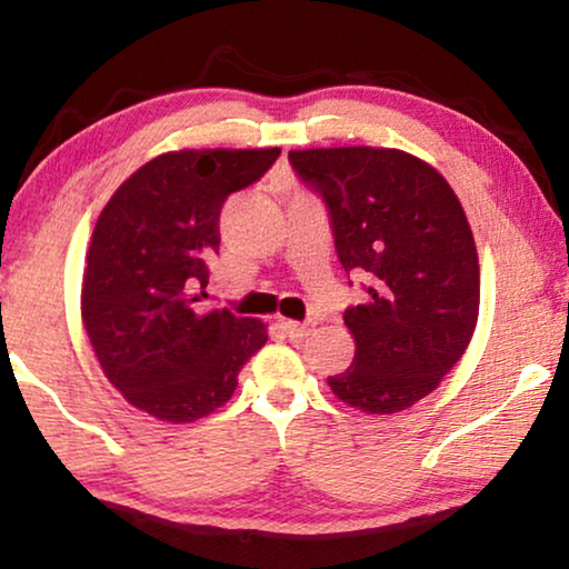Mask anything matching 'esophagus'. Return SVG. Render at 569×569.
I'll return each instance as SVG.
<instances>
[{
	"mask_svg": "<svg viewBox=\"0 0 569 569\" xmlns=\"http://www.w3.org/2000/svg\"><path fill=\"white\" fill-rule=\"evenodd\" d=\"M280 328H283L286 336L291 340H305L309 332L315 330V322H293V320H280Z\"/></svg>",
	"mask_w": 569,
	"mask_h": 569,
	"instance_id": "esophagus-1",
	"label": "esophagus"
}]
</instances>
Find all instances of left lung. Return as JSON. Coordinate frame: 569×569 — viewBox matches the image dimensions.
<instances>
[{"mask_svg":"<svg viewBox=\"0 0 569 569\" xmlns=\"http://www.w3.org/2000/svg\"><path fill=\"white\" fill-rule=\"evenodd\" d=\"M293 169L320 189L346 272L369 276L348 307L353 363L328 385L363 413L388 416L439 388L479 322L481 272L458 194L435 166L398 148L291 150Z\"/></svg>","mask_w":569,"mask_h":569,"instance_id":"left-lung-1","label":"left lung"}]
</instances>
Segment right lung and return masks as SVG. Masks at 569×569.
I'll list each match as a JSON object with an SVG mask.
<instances>
[{"instance_id": "obj_1", "label": "right lung", "mask_w": 569, "mask_h": 569, "mask_svg": "<svg viewBox=\"0 0 569 569\" xmlns=\"http://www.w3.org/2000/svg\"><path fill=\"white\" fill-rule=\"evenodd\" d=\"M280 148H184L124 179L98 216L80 312L106 380L158 421L226 406L268 325L200 309L226 197L262 177Z\"/></svg>"}]
</instances>
